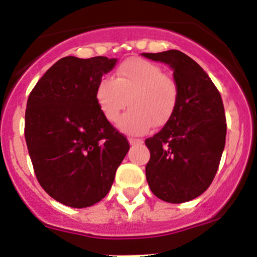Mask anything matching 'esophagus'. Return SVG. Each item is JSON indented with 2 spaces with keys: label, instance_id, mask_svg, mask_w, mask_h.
I'll return each mask as SVG.
<instances>
[{
  "label": "esophagus",
  "instance_id": "34e87169",
  "mask_svg": "<svg viewBox=\"0 0 257 257\" xmlns=\"http://www.w3.org/2000/svg\"><path fill=\"white\" fill-rule=\"evenodd\" d=\"M128 143H130L131 145L143 144V140L142 139H134V138H130V139H128Z\"/></svg>",
  "mask_w": 257,
  "mask_h": 257
}]
</instances>
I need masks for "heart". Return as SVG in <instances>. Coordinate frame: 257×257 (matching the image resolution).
I'll use <instances>...</instances> for the list:
<instances>
[{
  "label": "heart",
  "instance_id": "b5f03b06",
  "mask_svg": "<svg viewBox=\"0 0 257 257\" xmlns=\"http://www.w3.org/2000/svg\"><path fill=\"white\" fill-rule=\"evenodd\" d=\"M95 100L106 121H118L127 134H144L152 126L163 127L171 121L180 101L176 79L165 74L160 65L142 58L122 61L113 78L103 77L95 87Z\"/></svg>",
  "mask_w": 257,
  "mask_h": 257
}]
</instances>
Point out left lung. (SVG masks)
Returning <instances> with one entry per match:
<instances>
[{"instance_id": "1", "label": "left lung", "mask_w": 257, "mask_h": 257, "mask_svg": "<svg viewBox=\"0 0 257 257\" xmlns=\"http://www.w3.org/2000/svg\"><path fill=\"white\" fill-rule=\"evenodd\" d=\"M143 55L169 64L180 87V101L171 121L145 140L151 152L147 181L162 201H192L211 185L225 147L221 95L205 70L184 52L169 50Z\"/></svg>"}]
</instances>
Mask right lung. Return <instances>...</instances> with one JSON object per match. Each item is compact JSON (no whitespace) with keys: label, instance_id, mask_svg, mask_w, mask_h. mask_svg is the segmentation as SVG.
<instances>
[{"label":"right lung","instance_id":"1","mask_svg":"<svg viewBox=\"0 0 257 257\" xmlns=\"http://www.w3.org/2000/svg\"><path fill=\"white\" fill-rule=\"evenodd\" d=\"M115 63L106 56H65L41 77L27 101L24 135L36 178L69 207L101 201L130 149L95 100L96 83Z\"/></svg>","mask_w":257,"mask_h":257}]
</instances>
